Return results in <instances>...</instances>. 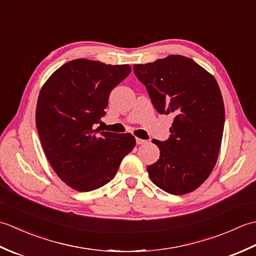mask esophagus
Returning a JSON list of instances; mask_svg holds the SVG:
<instances>
[{
  "mask_svg": "<svg viewBox=\"0 0 256 256\" xmlns=\"http://www.w3.org/2000/svg\"><path fill=\"white\" fill-rule=\"evenodd\" d=\"M146 143V140H142V138H136V144H138V145H142V144H145Z\"/></svg>",
  "mask_w": 256,
  "mask_h": 256,
  "instance_id": "esophagus-1",
  "label": "esophagus"
}]
</instances>
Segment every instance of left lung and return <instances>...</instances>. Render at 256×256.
Returning a JSON list of instances; mask_svg holds the SVG:
<instances>
[{
  "mask_svg": "<svg viewBox=\"0 0 256 256\" xmlns=\"http://www.w3.org/2000/svg\"><path fill=\"white\" fill-rule=\"evenodd\" d=\"M160 113L172 114L170 138L153 140L160 155L148 167L150 180L172 194L194 192L218 160L224 126V104L214 76L192 59L170 55L133 66Z\"/></svg>",
  "mask_w": 256,
  "mask_h": 256,
  "instance_id": "8db88e82",
  "label": "left lung"
}]
</instances>
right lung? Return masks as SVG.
Wrapping results in <instances>:
<instances>
[{
  "mask_svg": "<svg viewBox=\"0 0 256 256\" xmlns=\"http://www.w3.org/2000/svg\"><path fill=\"white\" fill-rule=\"evenodd\" d=\"M130 64L79 58L58 68L42 86L36 128L44 153L62 180L81 192L104 186L135 148L132 134L99 132L110 92Z\"/></svg>",
  "mask_w": 256,
  "mask_h": 256,
  "instance_id": "add662e5",
  "label": "right lung"
}]
</instances>
